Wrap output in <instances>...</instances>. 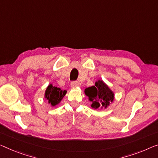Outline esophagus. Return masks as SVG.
<instances>
[{"label":"esophagus","mask_w":158,"mask_h":158,"mask_svg":"<svg viewBox=\"0 0 158 158\" xmlns=\"http://www.w3.org/2000/svg\"><path fill=\"white\" fill-rule=\"evenodd\" d=\"M79 85V82L77 81H72L71 82V86L72 87H76Z\"/></svg>","instance_id":"1"}]
</instances>
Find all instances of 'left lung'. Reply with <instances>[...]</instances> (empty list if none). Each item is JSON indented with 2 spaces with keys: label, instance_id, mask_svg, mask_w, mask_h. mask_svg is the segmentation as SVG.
<instances>
[{
  "label": "left lung",
  "instance_id": "8db88e82",
  "mask_svg": "<svg viewBox=\"0 0 158 158\" xmlns=\"http://www.w3.org/2000/svg\"><path fill=\"white\" fill-rule=\"evenodd\" d=\"M85 93L93 102L91 106L94 109L106 108L114 99V93L102 81L96 82L94 86L87 87Z\"/></svg>",
  "mask_w": 158,
  "mask_h": 158
}]
</instances>
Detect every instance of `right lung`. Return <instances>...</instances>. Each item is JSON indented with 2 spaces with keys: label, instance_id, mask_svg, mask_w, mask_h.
<instances>
[{
  "label": "right lung",
  "instance_id": "1",
  "mask_svg": "<svg viewBox=\"0 0 158 158\" xmlns=\"http://www.w3.org/2000/svg\"><path fill=\"white\" fill-rule=\"evenodd\" d=\"M66 91L63 90L59 87L49 85L45 91V98L47 99L48 103L52 106H55L59 104L63 98L65 96Z\"/></svg>",
  "mask_w": 158,
  "mask_h": 158
}]
</instances>
